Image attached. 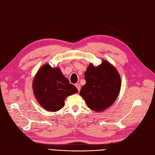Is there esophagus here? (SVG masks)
Wrapping results in <instances>:
<instances>
[{
	"label": "esophagus",
	"instance_id": "esophagus-1",
	"mask_svg": "<svg viewBox=\"0 0 155 155\" xmlns=\"http://www.w3.org/2000/svg\"><path fill=\"white\" fill-rule=\"evenodd\" d=\"M75 86H76V87L78 88V90L79 91V90H80V88H81V85H80V84L76 83V85H75Z\"/></svg>",
	"mask_w": 155,
	"mask_h": 155
}]
</instances>
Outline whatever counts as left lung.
<instances>
[{
    "mask_svg": "<svg viewBox=\"0 0 155 155\" xmlns=\"http://www.w3.org/2000/svg\"><path fill=\"white\" fill-rule=\"evenodd\" d=\"M86 84L80 95L87 105L95 111H101L110 107L116 100L121 87V79L116 69L106 61L97 67L92 64L85 73Z\"/></svg>",
    "mask_w": 155,
    "mask_h": 155,
    "instance_id": "8db88e82",
    "label": "left lung"
}]
</instances>
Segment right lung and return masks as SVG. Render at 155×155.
<instances>
[{"mask_svg": "<svg viewBox=\"0 0 155 155\" xmlns=\"http://www.w3.org/2000/svg\"><path fill=\"white\" fill-rule=\"evenodd\" d=\"M33 89L39 104L50 112L62 109L66 97L78 92L59 68H53L48 64L37 73L33 81Z\"/></svg>", "mask_w": 155, "mask_h": 155, "instance_id": "add662e5", "label": "right lung"}]
</instances>
